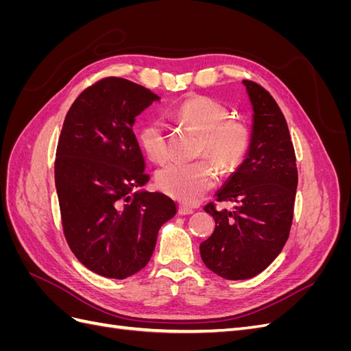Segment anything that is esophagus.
<instances>
[{
	"mask_svg": "<svg viewBox=\"0 0 351 351\" xmlns=\"http://www.w3.org/2000/svg\"><path fill=\"white\" fill-rule=\"evenodd\" d=\"M193 209L187 206H178V215H192Z\"/></svg>",
	"mask_w": 351,
	"mask_h": 351,
	"instance_id": "34e87169",
	"label": "esophagus"
}]
</instances>
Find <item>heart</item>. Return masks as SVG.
Listing matches in <instances>:
<instances>
[{
  "mask_svg": "<svg viewBox=\"0 0 351 351\" xmlns=\"http://www.w3.org/2000/svg\"><path fill=\"white\" fill-rule=\"evenodd\" d=\"M174 117L200 134L199 154L208 155L221 169L241 162L250 145V130L240 120H228L230 110L224 104L208 97H192L174 110ZM139 143L155 162L168 156L164 124L149 120L139 130ZM159 189L186 205L196 202L215 186V169L206 161L186 164L171 162L156 176Z\"/></svg>",
  "mask_w": 351,
  "mask_h": 351,
  "instance_id": "heart-1",
  "label": "heart"
}]
</instances>
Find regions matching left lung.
Segmentation results:
<instances>
[{
	"label": "left lung",
	"mask_w": 351,
	"mask_h": 351,
	"mask_svg": "<svg viewBox=\"0 0 351 351\" xmlns=\"http://www.w3.org/2000/svg\"><path fill=\"white\" fill-rule=\"evenodd\" d=\"M253 108L250 145L243 162L218 192L232 210H205L215 219L200 243L206 267L226 280H247L267 269L289 239L297 189V167L289 125L278 104L261 84L243 80Z\"/></svg>",
	"instance_id": "obj_1"
}]
</instances>
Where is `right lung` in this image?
Instances as JSON below:
<instances>
[{"instance_id": "1", "label": "right lung", "mask_w": 351, "mask_h": 351, "mask_svg": "<svg viewBox=\"0 0 351 351\" xmlns=\"http://www.w3.org/2000/svg\"><path fill=\"white\" fill-rule=\"evenodd\" d=\"M155 101L141 84L102 79L79 95L61 129L54 171L62 230L74 256L107 278L145 268L177 212L164 193L133 192L149 182L133 124Z\"/></svg>"}]
</instances>
